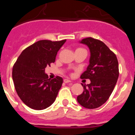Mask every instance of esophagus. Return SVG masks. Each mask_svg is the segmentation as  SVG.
I'll return each instance as SVG.
<instances>
[{
  "mask_svg": "<svg viewBox=\"0 0 135 135\" xmlns=\"http://www.w3.org/2000/svg\"><path fill=\"white\" fill-rule=\"evenodd\" d=\"M64 82L65 83H70V82H72L71 81H70V80H69V79H65V80H64Z\"/></svg>",
  "mask_w": 135,
  "mask_h": 135,
  "instance_id": "1",
  "label": "esophagus"
}]
</instances>
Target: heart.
<instances>
[{"instance_id": "1", "label": "heart", "mask_w": 135, "mask_h": 135, "mask_svg": "<svg viewBox=\"0 0 135 135\" xmlns=\"http://www.w3.org/2000/svg\"><path fill=\"white\" fill-rule=\"evenodd\" d=\"M77 50H84V49H82V48H78V49H77Z\"/></svg>"}]
</instances>
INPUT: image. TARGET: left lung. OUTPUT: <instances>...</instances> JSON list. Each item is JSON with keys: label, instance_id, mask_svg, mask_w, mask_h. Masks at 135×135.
<instances>
[{"label": "left lung", "instance_id": "1", "mask_svg": "<svg viewBox=\"0 0 135 135\" xmlns=\"http://www.w3.org/2000/svg\"><path fill=\"white\" fill-rule=\"evenodd\" d=\"M90 51L89 64L82 73L81 79H89L91 83L83 85L84 91L77 97L79 104L85 108L93 109L103 105L109 99L118 76V61L115 54L102 41L93 38L82 39Z\"/></svg>", "mask_w": 135, "mask_h": 135}]
</instances>
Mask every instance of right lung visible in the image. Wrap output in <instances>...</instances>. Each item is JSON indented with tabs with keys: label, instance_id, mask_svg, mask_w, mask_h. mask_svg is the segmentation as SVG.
Listing matches in <instances>:
<instances>
[{
	"label": "right lung",
	"instance_id": "right-lung-1",
	"mask_svg": "<svg viewBox=\"0 0 135 135\" xmlns=\"http://www.w3.org/2000/svg\"><path fill=\"white\" fill-rule=\"evenodd\" d=\"M66 40L38 41L25 49L14 64L12 79L21 100L29 108L41 110L55 100L62 84L57 76L48 79L45 69L55 61L57 54Z\"/></svg>",
	"mask_w": 135,
	"mask_h": 135
}]
</instances>
